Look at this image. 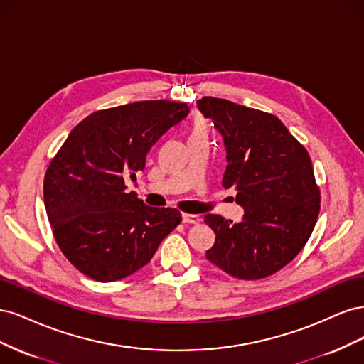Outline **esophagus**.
Returning <instances> with one entry per match:
<instances>
[{"label": "esophagus", "mask_w": 364, "mask_h": 364, "mask_svg": "<svg viewBox=\"0 0 364 364\" xmlns=\"http://www.w3.org/2000/svg\"><path fill=\"white\" fill-rule=\"evenodd\" d=\"M182 222H183V223H193V225H196V223L200 222V215L183 213V214H182Z\"/></svg>", "instance_id": "1"}]
</instances>
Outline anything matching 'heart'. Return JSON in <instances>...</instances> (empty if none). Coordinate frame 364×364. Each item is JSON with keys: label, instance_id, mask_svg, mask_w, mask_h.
<instances>
[{"label": "heart", "instance_id": "obj_1", "mask_svg": "<svg viewBox=\"0 0 364 364\" xmlns=\"http://www.w3.org/2000/svg\"><path fill=\"white\" fill-rule=\"evenodd\" d=\"M186 136H188V141L197 138H208V126L205 119H202L200 117L193 118L188 126H186Z\"/></svg>", "mask_w": 364, "mask_h": 364}]
</instances>
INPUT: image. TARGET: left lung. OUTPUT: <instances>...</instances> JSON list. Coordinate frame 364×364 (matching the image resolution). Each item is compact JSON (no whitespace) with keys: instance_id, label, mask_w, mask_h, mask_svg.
<instances>
[{"instance_id":"left-lung-1","label":"left lung","mask_w":364,"mask_h":364,"mask_svg":"<svg viewBox=\"0 0 364 364\" xmlns=\"http://www.w3.org/2000/svg\"><path fill=\"white\" fill-rule=\"evenodd\" d=\"M197 107L223 135L228 165L223 188L234 186L243 222L206 214L215 232L206 259L238 279L267 278L302 250L321 211V190L306 149L282 121L223 100L202 97Z\"/></svg>"}]
</instances>
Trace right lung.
<instances>
[{"label": "right lung", "instance_id": "obj_1", "mask_svg": "<svg viewBox=\"0 0 364 364\" xmlns=\"http://www.w3.org/2000/svg\"><path fill=\"white\" fill-rule=\"evenodd\" d=\"M190 112L186 103L146 100L103 109L77 124L48 165L43 202L59 249L87 278L112 282L153 258L181 223L176 208H150L126 193L151 146Z\"/></svg>", "mask_w": 364, "mask_h": 364}]
</instances>
